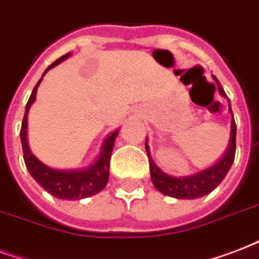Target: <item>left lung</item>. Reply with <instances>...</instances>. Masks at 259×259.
<instances>
[{
    "label": "left lung",
    "instance_id": "1",
    "mask_svg": "<svg viewBox=\"0 0 259 259\" xmlns=\"http://www.w3.org/2000/svg\"><path fill=\"white\" fill-rule=\"evenodd\" d=\"M213 80L217 82L218 90L221 93L222 97H226L225 90L222 87L215 76H212ZM229 101V110L231 111V103ZM237 125L235 121L231 119V136H230V144L227 146L225 156L215 164V165L209 166L207 169L201 170L199 173L191 175V176H184V177H175L170 175H166L165 172H162L158 168L154 161L150 157L149 146H148V141L145 142L146 153L149 157V168H150V177H152V183L154 187L160 191L161 193L166 195V196L176 197V199H197L209 193L211 191L217 188L218 185L221 184L222 180L225 179L227 172L230 170L231 165H233L234 158H235V148H237Z\"/></svg>",
    "mask_w": 259,
    "mask_h": 259
}]
</instances>
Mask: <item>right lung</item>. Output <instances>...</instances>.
<instances>
[{"label": "right lung", "instance_id": "right-lung-1", "mask_svg": "<svg viewBox=\"0 0 259 259\" xmlns=\"http://www.w3.org/2000/svg\"><path fill=\"white\" fill-rule=\"evenodd\" d=\"M70 55L71 54L64 55L62 58H59L56 62L52 63L44 71L42 76L52 67L58 66L59 63L66 60ZM40 82H41V79L34 86L33 91L30 94L29 101L26 103L25 114H24V118H22L21 132H20L24 161H25V165L28 170H29L30 176L33 177L34 180L37 181L38 184L41 185L47 192H50L55 197L63 199V200H80V199H84V197L97 195L98 192H101L102 189L105 188L106 184H107V180H109L110 158H111L114 142H115V138L118 136V130H115L114 133H111L109 137L106 138L103 145H102L99 157L89 168H84V169L59 170L54 169V168H51V166L46 165V164H42L30 152L29 146H28V140H26L28 111H29V107L32 106L34 99H36V93H37V87Z\"/></svg>", "mask_w": 259, "mask_h": 259}]
</instances>
